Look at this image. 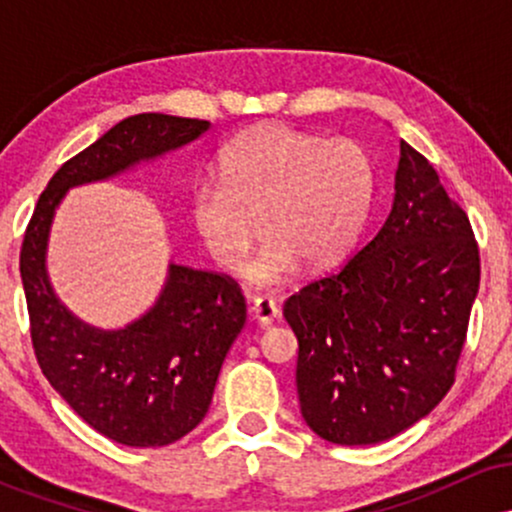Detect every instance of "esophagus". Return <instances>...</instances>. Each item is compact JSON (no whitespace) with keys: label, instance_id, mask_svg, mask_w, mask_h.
<instances>
[{"label":"esophagus","instance_id":"obj_1","mask_svg":"<svg viewBox=\"0 0 512 512\" xmlns=\"http://www.w3.org/2000/svg\"><path fill=\"white\" fill-rule=\"evenodd\" d=\"M250 315L260 327H269L274 325L276 317H279V308H276V303L269 301V298H255V301L250 303Z\"/></svg>","mask_w":512,"mask_h":512}]
</instances>
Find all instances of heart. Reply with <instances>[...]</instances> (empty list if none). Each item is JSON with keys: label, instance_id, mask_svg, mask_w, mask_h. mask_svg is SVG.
<instances>
[{"label": "heart", "instance_id": "heart-1", "mask_svg": "<svg viewBox=\"0 0 512 512\" xmlns=\"http://www.w3.org/2000/svg\"><path fill=\"white\" fill-rule=\"evenodd\" d=\"M375 192L368 151L293 127H260L226 146L219 180H197L187 209L209 257L226 272L245 269L255 289H276L298 272L337 262L351 248Z\"/></svg>", "mask_w": 512, "mask_h": 512}]
</instances>
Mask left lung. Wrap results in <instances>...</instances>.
<instances>
[{"label":"left lung","mask_w":512,"mask_h":512,"mask_svg":"<svg viewBox=\"0 0 512 512\" xmlns=\"http://www.w3.org/2000/svg\"><path fill=\"white\" fill-rule=\"evenodd\" d=\"M390 214L337 272L284 305L298 339L296 387L310 431L375 445L431 414L455 383L479 250L438 173L397 139Z\"/></svg>","instance_id":"1"}]
</instances>
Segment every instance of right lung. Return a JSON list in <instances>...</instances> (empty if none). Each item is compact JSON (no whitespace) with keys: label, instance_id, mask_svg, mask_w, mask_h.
<instances>
[{"label":"right lung","instance_id":"obj_1","mask_svg":"<svg viewBox=\"0 0 512 512\" xmlns=\"http://www.w3.org/2000/svg\"><path fill=\"white\" fill-rule=\"evenodd\" d=\"M211 122L142 113L117 122L52 175L21 248L33 349L55 392L93 431L129 448H161L207 416L223 358L245 325L228 276L168 262L154 305L115 330L91 325L57 296L48 245L64 195L134 173L209 132Z\"/></svg>","mask_w":512,"mask_h":512}]
</instances>
